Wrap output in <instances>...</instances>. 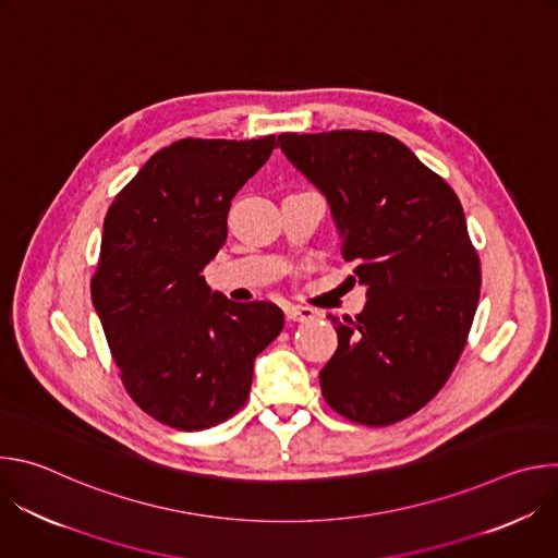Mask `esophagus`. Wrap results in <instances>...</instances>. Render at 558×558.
I'll return each mask as SVG.
<instances>
[{
  "label": "esophagus",
  "instance_id": "1",
  "mask_svg": "<svg viewBox=\"0 0 558 558\" xmlns=\"http://www.w3.org/2000/svg\"><path fill=\"white\" fill-rule=\"evenodd\" d=\"M284 315H287V320H291V323H308V320H313V317H315V311L308 308V306H293V304H289L284 308Z\"/></svg>",
  "mask_w": 558,
  "mask_h": 558
}]
</instances>
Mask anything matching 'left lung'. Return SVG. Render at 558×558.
Masks as SVG:
<instances>
[{
	"label": "left lung",
	"instance_id": "left-lung-1",
	"mask_svg": "<svg viewBox=\"0 0 558 558\" xmlns=\"http://www.w3.org/2000/svg\"><path fill=\"white\" fill-rule=\"evenodd\" d=\"M280 149L320 190L355 263L366 306L338 320L320 371L342 417L388 426L426 407L450 377L480 304L482 267L452 187L384 132L280 134Z\"/></svg>",
	"mask_w": 558,
	"mask_h": 558
}]
</instances>
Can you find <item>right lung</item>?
<instances>
[{
    "label": "right lung",
    "instance_id": "1",
    "mask_svg": "<svg viewBox=\"0 0 558 558\" xmlns=\"http://www.w3.org/2000/svg\"><path fill=\"white\" fill-rule=\"evenodd\" d=\"M274 147V134L181 138L106 214L93 304L128 395L166 426L203 430L241 411L256 355L284 327L276 304L231 302L203 276L227 241L231 198Z\"/></svg>",
    "mask_w": 558,
    "mask_h": 558
}]
</instances>
